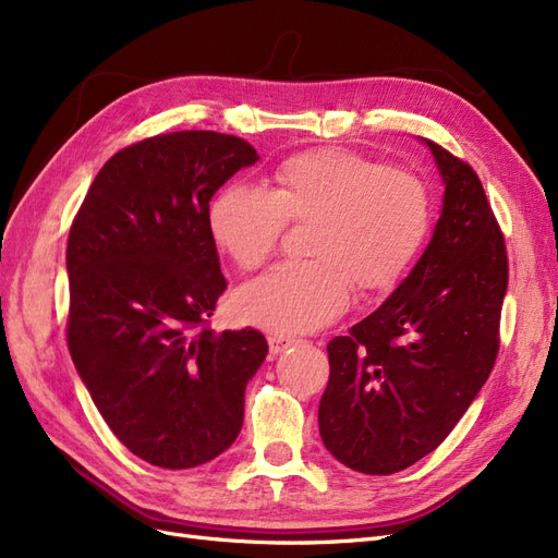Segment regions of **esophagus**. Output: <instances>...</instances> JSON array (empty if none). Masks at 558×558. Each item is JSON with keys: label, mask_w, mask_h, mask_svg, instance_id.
<instances>
[{"label": "esophagus", "mask_w": 558, "mask_h": 558, "mask_svg": "<svg viewBox=\"0 0 558 558\" xmlns=\"http://www.w3.org/2000/svg\"><path fill=\"white\" fill-rule=\"evenodd\" d=\"M295 341H298V339L286 337V335H272L270 339H267V343H270V353H272V355H279V353L288 351Z\"/></svg>", "instance_id": "34e87169"}]
</instances>
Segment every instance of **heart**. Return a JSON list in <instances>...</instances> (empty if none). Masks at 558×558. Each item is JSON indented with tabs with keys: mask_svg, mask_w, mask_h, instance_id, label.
Here are the masks:
<instances>
[{
	"mask_svg": "<svg viewBox=\"0 0 558 558\" xmlns=\"http://www.w3.org/2000/svg\"><path fill=\"white\" fill-rule=\"evenodd\" d=\"M314 219L306 256L238 288L242 323L302 335L339 318L360 291L392 288L420 256L432 228V194L415 172L351 149H306L281 161L270 186L230 182L207 209L215 244L242 270L267 260L286 221Z\"/></svg>",
	"mask_w": 558,
	"mask_h": 558,
	"instance_id": "heart-1",
	"label": "heart"
}]
</instances>
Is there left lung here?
I'll list each match as a JSON object with an SVG mask.
<instances>
[{"mask_svg": "<svg viewBox=\"0 0 558 558\" xmlns=\"http://www.w3.org/2000/svg\"><path fill=\"white\" fill-rule=\"evenodd\" d=\"M422 143L446 186L432 240L392 295L328 343L320 438L343 466L367 475L409 469L444 444L498 353L504 235L473 168Z\"/></svg>", "mask_w": 558, "mask_h": 558, "instance_id": "1", "label": "left lung"}]
</instances>
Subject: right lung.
Here are the masks:
<instances>
[{"label": "right lung", "mask_w": 558, "mask_h": 558, "mask_svg": "<svg viewBox=\"0 0 558 558\" xmlns=\"http://www.w3.org/2000/svg\"><path fill=\"white\" fill-rule=\"evenodd\" d=\"M258 159L215 131L141 141L99 170L71 226L73 364L112 434L151 466H201L242 429L267 341L205 328L226 291L207 209Z\"/></svg>", "instance_id": "1"}]
</instances>
